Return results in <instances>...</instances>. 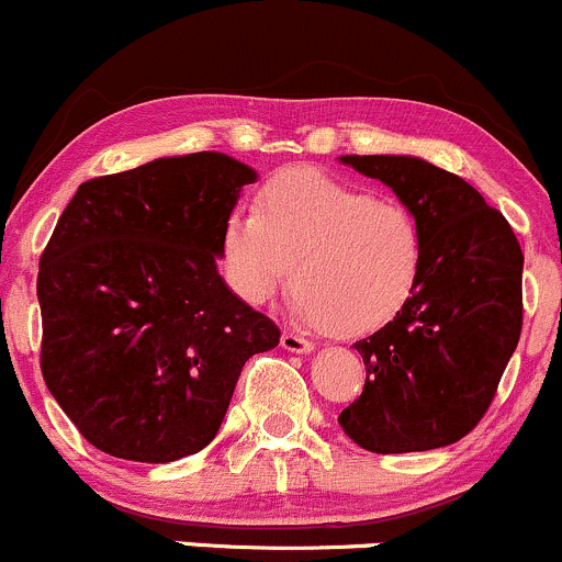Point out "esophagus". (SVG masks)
Masks as SVG:
<instances>
[{
    "label": "esophagus",
    "mask_w": 562,
    "mask_h": 562,
    "mask_svg": "<svg viewBox=\"0 0 562 562\" xmlns=\"http://www.w3.org/2000/svg\"><path fill=\"white\" fill-rule=\"evenodd\" d=\"M282 348L290 353H312L314 344L308 338H303L299 333H282Z\"/></svg>",
    "instance_id": "obj_1"
}]
</instances>
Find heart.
Listing matches in <instances>:
<instances>
[{"instance_id":"b5f03b06","label":"heart","mask_w":562,"mask_h":562,"mask_svg":"<svg viewBox=\"0 0 562 562\" xmlns=\"http://www.w3.org/2000/svg\"><path fill=\"white\" fill-rule=\"evenodd\" d=\"M423 224L396 198H375L308 166L282 169L235 209L218 235L232 293L263 306L293 272V308L335 335H364L404 312L420 285Z\"/></svg>"}]
</instances>
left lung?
I'll list each match as a JSON object with an SVG mask.
<instances>
[{"label": "left lung", "instance_id": "1", "mask_svg": "<svg viewBox=\"0 0 562 562\" xmlns=\"http://www.w3.org/2000/svg\"><path fill=\"white\" fill-rule=\"evenodd\" d=\"M340 164L389 184L415 211L425 259L404 312L353 344L367 380L338 423L375 454L449 447L486 415L518 346L524 250L507 218L457 173L412 156Z\"/></svg>", "mask_w": 562, "mask_h": 562}]
</instances>
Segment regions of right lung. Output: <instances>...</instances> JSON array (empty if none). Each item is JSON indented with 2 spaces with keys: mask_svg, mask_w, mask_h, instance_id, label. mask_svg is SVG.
I'll return each instance as SVG.
<instances>
[{
  "mask_svg": "<svg viewBox=\"0 0 562 562\" xmlns=\"http://www.w3.org/2000/svg\"><path fill=\"white\" fill-rule=\"evenodd\" d=\"M256 171L224 153L83 182L44 248L42 375L92 447L173 462L214 441L243 364L280 327L216 272L218 235Z\"/></svg>",
  "mask_w": 562,
  "mask_h": 562,
  "instance_id": "right-lung-1",
  "label": "right lung"
}]
</instances>
